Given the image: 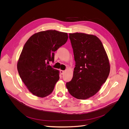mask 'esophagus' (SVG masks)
Returning <instances> with one entry per match:
<instances>
[{
    "mask_svg": "<svg viewBox=\"0 0 129 129\" xmlns=\"http://www.w3.org/2000/svg\"><path fill=\"white\" fill-rule=\"evenodd\" d=\"M65 71H63V70H60V73L62 74V75H63V74H64Z\"/></svg>",
    "mask_w": 129,
    "mask_h": 129,
    "instance_id": "obj_1",
    "label": "esophagus"
}]
</instances>
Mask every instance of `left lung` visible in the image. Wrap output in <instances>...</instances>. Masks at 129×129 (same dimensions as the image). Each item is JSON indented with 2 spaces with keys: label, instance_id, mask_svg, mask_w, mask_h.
<instances>
[{
  "label": "left lung",
  "instance_id": "8db88e82",
  "mask_svg": "<svg viewBox=\"0 0 129 129\" xmlns=\"http://www.w3.org/2000/svg\"><path fill=\"white\" fill-rule=\"evenodd\" d=\"M75 67L66 87L72 96L87 99L94 95L109 76L110 64L102 42L96 36L70 33Z\"/></svg>",
  "mask_w": 129,
  "mask_h": 129
}]
</instances>
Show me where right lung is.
Returning <instances> with one entry per match:
<instances>
[{
	"mask_svg": "<svg viewBox=\"0 0 129 129\" xmlns=\"http://www.w3.org/2000/svg\"><path fill=\"white\" fill-rule=\"evenodd\" d=\"M67 33L46 30L32 35L25 43L17 63L20 78L33 94L43 98L51 94L59 79V71L48 65L54 52L65 44Z\"/></svg>",
	"mask_w": 129,
	"mask_h": 129,
	"instance_id": "right-lung-1",
	"label": "right lung"
}]
</instances>
